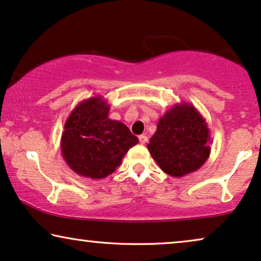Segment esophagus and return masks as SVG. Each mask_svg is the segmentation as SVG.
Segmentation results:
<instances>
[{"label": "esophagus", "mask_w": 261, "mask_h": 261, "mask_svg": "<svg viewBox=\"0 0 261 261\" xmlns=\"http://www.w3.org/2000/svg\"><path fill=\"white\" fill-rule=\"evenodd\" d=\"M138 140H140L141 144H145L148 142V136L147 135H141V136L138 137Z\"/></svg>", "instance_id": "obj_1"}]
</instances>
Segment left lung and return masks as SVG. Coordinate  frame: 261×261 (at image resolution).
<instances>
[{
    "mask_svg": "<svg viewBox=\"0 0 261 261\" xmlns=\"http://www.w3.org/2000/svg\"><path fill=\"white\" fill-rule=\"evenodd\" d=\"M205 118L192 103H176L158 121L148 150L160 168L174 178L199 169L211 151Z\"/></svg>",
    "mask_w": 261,
    "mask_h": 261,
    "instance_id": "8db88e82",
    "label": "left lung"
}]
</instances>
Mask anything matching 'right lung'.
Masks as SVG:
<instances>
[{"label":"right lung","mask_w":261,"mask_h":261,"mask_svg":"<svg viewBox=\"0 0 261 261\" xmlns=\"http://www.w3.org/2000/svg\"><path fill=\"white\" fill-rule=\"evenodd\" d=\"M103 96L83 100L64 124L61 152L76 174L103 179L116 171L128 149L138 143L126 125L109 118Z\"/></svg>","instance_id":"obj_1"}]
</instances>
